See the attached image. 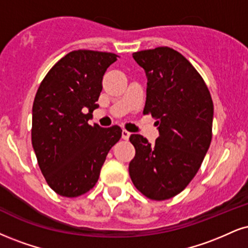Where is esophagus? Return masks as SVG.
Returning a JSON list of instances; mask_svg holds the SVG:
<instances>
[{
  "label": "esophagus",
  "mask_w": 248,
  "mask_h": 248,
  "mask_svg": "<svg viewBox=\"0 0 248 248\" xmlns=\"http://www.w3.org/2000/svg\"><path fill=\"white\" fill-rule=\"evenodd\" d=\"M129 136H130V133L129 132H127L126 129L122 130V139L128 140V139H129Z\"/></svg>",
  "instance_id": "1"
}]
</instances>
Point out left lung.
<instances>
[{"instance_id": "8db88e82", "label": "left lung", "mask_w": 248, "mask_h": 248, "mask_svg": "<svg viewBox=\"0 0 248 248\" xmlns=\"http://www.w3.org/2000/svg\"><path fill=\"white\" fill-rule=\"evenodd\" d=\"M133 58L148 78L143 113L157 119L159 136L150 144L142 135H130L135 157L129 175L143 195L164 201L183 192L203 162L213 137L214 104L203 78L177 50L157 47Z\"/></svg>"}]
</instances>
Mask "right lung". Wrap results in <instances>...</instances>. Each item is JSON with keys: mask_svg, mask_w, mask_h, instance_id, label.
<instances>
[{"mask_svg": "<svg viewBox=\"0 0 248 248\" xmlns=\"http://www.w3.org/2000/svg\"><path fill=\"white\" fill-rule=\"evenodd\" d=\"M118 55L73 50L53 65L39 85L32 107V145L48 186L65 198L92 189L119 126L89 124L103 90V76Z\"/></svg>", "mask_w": 248, "mask_h": 248, "instance_id": "right-lung-1", "label": "right lung"}]
</instances>
